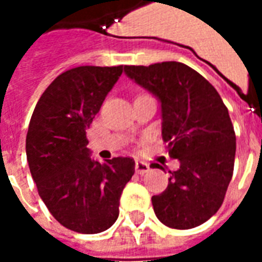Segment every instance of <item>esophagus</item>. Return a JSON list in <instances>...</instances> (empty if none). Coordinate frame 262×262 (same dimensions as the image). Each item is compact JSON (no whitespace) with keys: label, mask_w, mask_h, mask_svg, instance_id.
<instances>
[{"label":"esophagus","mask_w":262,"mask_h":262,"mask_svg":"<svg viewBox=\"0 0 262 262\" xmlns=\"http://www.w3.org/2000/svg\"><path fill=\"white\" fill-rule=\"evenodd\" d=\"M135 170H136L137 174H140V176H144L146 172H148V171H150V165H148L147 163H144V161H136Z\"/></svg>","instance_id":"obj_1"}]
</instances>
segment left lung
<instances>
[{
  "label": "left lung",
  "mask_w": 262,
  "mask_h": 262,
  "mask_svg": "<svg viewBox=\"0 0 262 262\" xmlns=\"http://www.w3.org/2000/svg\"><path fill=\"white\" fill-rule=\"evenodd\" d=\"M125 73L160 99L163 140L180 161L164 192L151 198L156 216L180 230L202 225L219 210L233 177L236 133L229 111L214 86L187 64L125 66Z\"/></svg>",
  "instance_id": "1"
}]
</instances>
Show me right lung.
<instances>
[{"mask_svg": "<svg viewBox=\"0 0 262 262\" xmlns=\"http://www.w3.org/2000/svg\"><path fill=\"white\" fill-rule=\"evenodd\" d=\"M123 66H80L56 77L39 98L26 135V159L37 192L60 225L97 234L119 216L122 191L135 160L90 159L86 129Z\"/></svg>", "mask_w": 262, "mask_h": 262, "instance_id": "right-lung-1", "label": "right lung"}]
</instances>
